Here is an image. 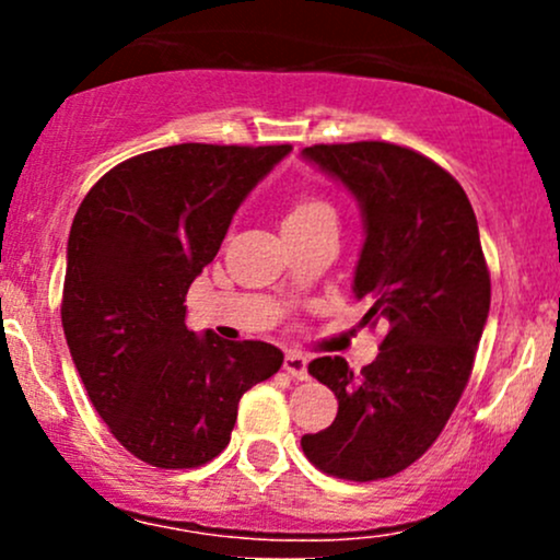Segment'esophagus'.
<instances>
[{
    "label": "esophagus",
    "mask_w": 560,
    "mask_h": 560,
    "mask_svg": "<svg viewBox=\"0 0 560 560\" xmlns=\"http://www.w3.org/2000/svg\"><path fill=\"white\" fill-rule=\"evenodd\" d=\"M284 371L292 378H298V382H305V378H307V358L300 355V352L289 350L287 358H284Z\"/></svg>",
    "instance_id": "obj_1"
}]
</instances>
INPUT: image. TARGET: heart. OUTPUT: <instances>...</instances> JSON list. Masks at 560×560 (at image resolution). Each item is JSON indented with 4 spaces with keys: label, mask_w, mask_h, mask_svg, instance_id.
I'll return each mask as SVG.
<instances>
[{
    "label": "heart",
    "mask_w": 560,
    "mask_h": 560,
    "mask_svg": "<svg viewBox=\"0 0 560 560\" xmlns=\"http://www.w3.org/2000/svg\"><path fill=\"white\" fill-rule=\"evenodd\" d=\"M320 218H334L331 205L316 195H302L294 199L292 208L287 210L284 226H302V223L320 221Z\"/></svg>",
    "instance_id": "1"
}]
</instances>
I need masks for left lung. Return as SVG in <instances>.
<instances>
[{"label":"left lung","mask_w":560,"mask_h":560,"mask_svg":"<svg viewBox=\"0 0 560 560\" xmlns=\"http://www.w3.org/2000/svg\"><path fill=\"white\" fill-rule=\"evenodd\" d=\"M361 205L363 249L352 292L361 324L387 326L361 374L326 355L307 374L339 400L337 419L302 436V453L337 479L374 481L419 460L464 395L490 313L477 215L445 168L389 141L302 150Z\"/></svg>","instance_id":"obj_1"}]
</instances>
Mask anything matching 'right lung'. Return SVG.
Wrapping results in <instances>:
<instances>
[{
	"label": "right lung",
	"instance_id": "right-lung-1",
	"mask_svg": "<svg viewBox=\"0 0 560 560\" xmlns=\"http://www.w3.org/2000/svg\"><path fill=\"white\" fill-rule=\"evenodd\" d=\"M292 147L173 144L115 165L68 236L62 331L89 400L144 464L195 468L229 445L242 395L284 363L268 342L186 329V292L236 208Z\"/></svg>",
	"mask_w": 560,
	"mask_h": 560
}]
</instances>
